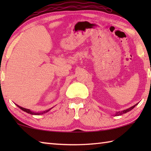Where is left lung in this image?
Segmentation results:
<instances>
[{
    "instance_id": "obj_1",
    "label": "left lung",
    "mask_w": 151,
    "mask_h": 151,
    "mask_svg": "<svg viewBox=\"0 0 151 151\" xmlns=\"http://www.w3.org/2000/svg\"><path fill=\"white\" fill-rule=\"evenodd\" d=\"M138 104H134V106H131V107H130V108H129V109H125V110H123V111H118V112H116V113L114 114V115L115 116H119V115H122V114H124V113H127V112H129V111H131V110L132 109H134L135 106H136Z\"/></svg>"
}]
</instances>
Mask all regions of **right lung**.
I'll use <instances>...</instances> for the list:
<instances>
[{"mask_svg":"<svg viewBox=\"0 0 151 151\" xmlns=\"http://www.w3.org/2000/svg\"><path fill=\"white\" fill-rule=\"evenodd\" d=\"M16 105L19 107V109H20L22 110V111H24V112H27V113H29V114H32V115H40V114H45V113H46V112H48L50 111V110L52 109H48V110H47V111H43V112H35V111H30V110H29V109H24V108H23V107H21V106H19L18 105V104H16Z\"/></svg>","mask_w":151,"mask_h":151,"instance_id":"add662e5","label":"right lung"}]
</instances>
